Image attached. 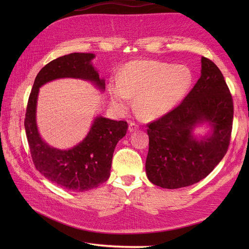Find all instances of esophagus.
<instances>
[{
  "mask_svg": "<svg viewBox=\"0 0 249 249\" xmlns=\"http://www.w3.org/2000/svg\"><path fill=\"white\" fill-rule=\"evenodd\" d=\"M138 129H139V125H138L137 124L131 123V124H129V130H130V132H135V131H137Z\"/></svg>",
  "mask_w": 249,
  "mask_h": 249,
  "instance_id": "34e87169",
  "label": "esophagus"
}]
</instances>
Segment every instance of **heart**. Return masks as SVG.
I'll return each instance as SVG.
<instances>
[{
  "label": "heart",
  "instance_id": "1",
  "mask_svg": "<svg viewBox=\"0 0 249 249\" xmlns=\"http://www.w3.org/2000/svg\"><path fill=\"white\" fill-rule=\"evenodd\" d=\"M193 82L191 71L185 65H172L154 60L127 63L119 80H112L109 93L113 106L124 111L131 95L136 96L137 111L145 119L166 114L182 101Z\"/></svg>",
  "mask_w": 249,
  "mask_h": 249
}]
</instances>
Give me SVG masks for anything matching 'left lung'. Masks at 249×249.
<instances>
[{"instance_id":"1","label":"left lung","mask_w":249,"mask_h":249,"mask_svg":"<svg viewBox=\"0 0 249 249\" xmlns=\"http://www.w3.org/2000/svg\"><path fill=\"white\" fill-rule=\"evenodd\" d=\"M232 117L227 82L212 60L201 57V76L190 92L176 108L146 124L148 179L156 186L177 189L205 178L228 152ZM203 121L213 125V133L198 142L192 130Z\"/></svg>"}]
</instances>
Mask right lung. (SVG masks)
<instances>
[{"instance_id": "right-lung-1", "label": "right lung", "mask_w": 249, "mask_h": 249, "mask_svg": "<svg viewBox=\"0 0 249 249\" xmlns=\"http://www.w3.org/2000/svg\"><path fill=\"white\" fill-rule=\"evenodd\" d=\"M93 58L90 53H71L43 66L35 78L26 109L25 130L36 169L51 182L73 192L93 189L109 178L114 148L129 125L124 120L97 117L86 138L77 146L69 150L51 147L37 131V94L41 85L59 78L85 79L105 89L104 80L90 63Z\"/></svg>"}]
</instances>
